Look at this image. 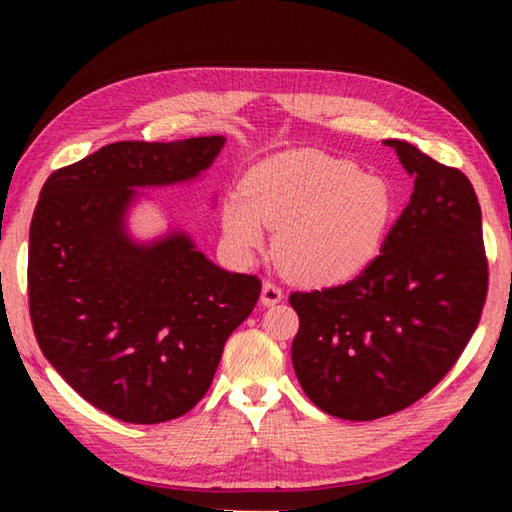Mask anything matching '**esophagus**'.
Instances as JSON below:
<instances>
[{"mask_svg": "<svg viewBox=\"0 0 512 512\" xmlns=\"http://www.w3.org/2000/svg\"><path fill=\"white\" fill-rule=\"evenodd\" d=\"M282 298H284V291H282L280 284L266 280L264 287H262V305L273 307V305H277V302H282Z\"/></svg>", "mask_w": 512, "mask_h": 512, "instance_id": "esophagus-1", "label": "esophagus"}]
</instances>
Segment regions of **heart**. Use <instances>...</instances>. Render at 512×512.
Wrapping results in <instances>:
<instances>
[{"label": "heart", "mask_w": 512, "mask_h": 512, "mask_svg": "<svg viewBox=\"0 0 512 512\" xmlns=\"http://www.w3.org/2000/svg\"><path fill=\"white\" fill-rule=\"evenodd\" d=\"M244 196L221 205V225L239 255L266 248L277 230V259L305 284H336L361 273L379 253L393 214L384 180L318 151H293L255 164Z\"/></svg>", "instance_id": "b5f03b06"}]
</instances>
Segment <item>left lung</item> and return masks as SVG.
<instances>
[{
	"mask_svg": "<svg viewBox=\"0 0 512 512\" xmlns=\"http://www.w3.org/2000/svg\"><path fill=\"white\" fill-rule=\"evenodd\" d=\"M413 194L354 280L291 293L302 391L343 420H377L427 395L461 357L488 298L481 207L463 171L386 140Z\"/></svg>",
	"mask_w": 512,
	"mask_h": 512,
	"instance_id": "left-lung-1",
	"label": "left lung"
}]
</instances>
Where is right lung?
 Segmentation results:
<instances>
[{
	"instance_id": "right-lung-1",
	"label": "right lung",
	"mask_w": 512,
	"mask_h": 512,
	"mask_svg": "<svg viewBox=\"0 0 512 512\" xmlns=\"http://www.w3.org/2000/svg\"><path fill=\"white\" fill-rule=\"evenodd\" d=\"M223 142H115L56 169L40 192L27 268L33 332L58 375L117 420L192 411L262 293L257 275L223 271L180 232L155 244L126 235L135 187L196 178Z\"/></svg>"
}]
</instances>
